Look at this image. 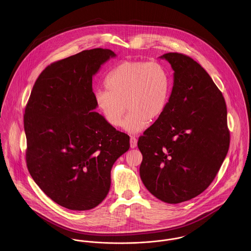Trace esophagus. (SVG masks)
Returning <instances> with one entry per match:
<instances>
[{
    "mask_svg": "<svg viewBox=\"0 0 251 251\" xmlns=\"http://www.w3.org/2000/svg\"><path fill=\"white\" fill-rule=\"evenodd\" d=\"M130 146L131 149H134L137 146V139L134 136L130 137Z\"/></svg>",
    "mask_w": 251,
    "mask_h": 251,
    "instance_id": "34e87169",
    "label": "esophagus"
}]
</instances>
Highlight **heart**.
Masks as SVG:
<instances>
[{
  "label": "heart",
  "instance_id": "b5f03b06",
  "mask_svg": "<svg viewBox=\"0 0 251 251\" xmlns=\"http://www.w3.org/2000/svg\"><path fill=\"white\" fill-rule=\"evenodd\" d=\"M106 90H98L94 100L108 123L129 132L145 129L149 121L158 120L167 108L170 78L166 67L158 62L124 61L110 71L104 80Z\"/></svg>",
  "mask_w": 251,
  "mask_h": 251
}]
</instances>
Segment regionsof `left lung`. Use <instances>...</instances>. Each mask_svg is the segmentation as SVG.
Instances as JSON below:
<instances>
[{
	"label": "left lung",
	"mask_w": 251,
	"mask_h": 251,
	"mask_svg": "<svg viewBox=\"0 0 251 251\" xmlns=\"http://www.w3.org/2000/svg\"><path fill=\"white\" fill-rule=\"evenodd\" d=\"M174 71V84L162 116L138 138L140 178L164 202L176 204L201 194L227 155V106L210 75L191 57L161 56Z\"/></svg>",
	"instance_id": "1"
}]
</instances>
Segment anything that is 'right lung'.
<instances>
[{
	"label": "right lung",
	"mask_w": 251,
	"mask_h": 251,
	"mask_svg": "<svg viewBox=\"0 0 251 251\" xmlns=\"http://www.w3.org/2000/svg\"><path fill=\"white\" fill-rule=\"evenodd\" d=\"M114 51L85 50L40 73L25 107L27 168L50 200L73 211L101 202L111 169L130 148L128 134L94 112L92 77Z\"/></svg>",
	"instance_id": "1"
}]
</instances>
